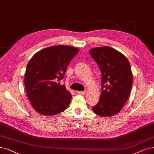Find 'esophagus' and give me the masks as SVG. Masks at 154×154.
Here are the masks:
<instances>
[{"instance_id":"esophagus-1","label":"esophagus","mask_w":154,"mask_h":154,"mask_svg":"<svg viewBox=\"0 0 154 154\" xmlns=\"http://www.w3.org/2000/svg\"><path fill=\"white\" fill-rule=\"evenodd\" d=\"M77 93L79 95H85V91H77Z\"/></svg>"}]
</instances>
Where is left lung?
Returning <instances> with one entry per match:
<instances>
[{"label":"left lung","mask_w":154,"mask_h":154,"mask_svg":"<svg viewBox=\"0 0 154 154\" xmlns=\"http://www.w3.org/2000/svg\"><path fill=\"white\" fill-rule=\"evenodd\" d=\"M102 74V94L93 111L102 117L118 114L128 100L132 88L130 64L123 54L108 46L90 50Z\"/></svg>","instance_id":"left-lung-1"}]
</instances>
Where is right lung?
I'll return each instance as SVG.
<instances>
[{
    "label": "right lung",
    "mask_w": 154,
    "mask_h": 154,
    "mask_svg": "<svg viewBox=\"0 0 154 154\" xmlns=\"http://www.w3.org/2000/svg\"><path fill=\"white\" fill-rule=\"evenodd\" d=\"M79 48L55 45L42 49L29 61L24 75V88L33 108L44 116H54L69 106L72 95L64 85L66 69Z\"/></svg>",
    "instance_id": "obj_1"
}]
</instances>
